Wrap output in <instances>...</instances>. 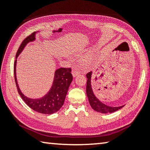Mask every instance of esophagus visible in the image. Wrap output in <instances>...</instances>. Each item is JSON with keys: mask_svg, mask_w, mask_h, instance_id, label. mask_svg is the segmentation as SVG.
Returning a JSON list of instances; mask_svg holds the SVG:
<instances>
[{"mask_svg": "<svg viewBox=\"0 0 150 150\" xmlns=\"http://www.w3.org/2000/svg\"><path fill=\"white\" fill-rule=\"evenodd\" d=\"M79 71L78 70H73L72 71V74H73V77H76V76H77L79 74Z\"/></svg>", "mask_w": 150, "mask_h": 150, "instance_id": "obj_1", "label": "esophagus"}]
</instances>
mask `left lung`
<instances>
[{
    "label": "left lung",
    "instance_id": "8db88e82",
    "mask_svg": "<svg viewBox=\"0 0 150 150\" xmlns=\"http://www.w3.org/2000/svg\"><path fill=\"white\" fill-rule=\"evenodd\" d=\"M91 75L92 72H89L86 75V77L87 78V86H86V93L89 99V102L91 108L94 109L95 111H97V112L101 113H113L115 111L119 110L121 108H122L124 105L120 106V107H111L105 104L99 100L97 97L95 96L93 91L92 87H91Z\"/></svg>",
    "mask_w": 150,
    "mask_h": 150
}]
</instances>
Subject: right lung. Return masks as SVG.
<instances>
[{
    "label": "right lung",
    "mask_w": 150,
    "mask_h": 150,
    "mask_svg": "<svg viewBox=\"0 0 150 150\" xmlns=\"http://www.w3.org/2000/svg\"><path fill=\"white\" fill-rule=\"evenodd\" d=\"M36 32L33 33L23 40L16 54V60L14 63V75L17 91L23 101L30 108L37 112L43 114H53L58 111L63 106L68 89L73 80V75L71 74V68H59L55 71L53 83L52 87L47 94L40 99H30L24 96L21 91L17 83L16 77V59L22 52L28 42L35 40Z\"/></svg>",
    "instance_id": "add662e5"
}]
</instances>
